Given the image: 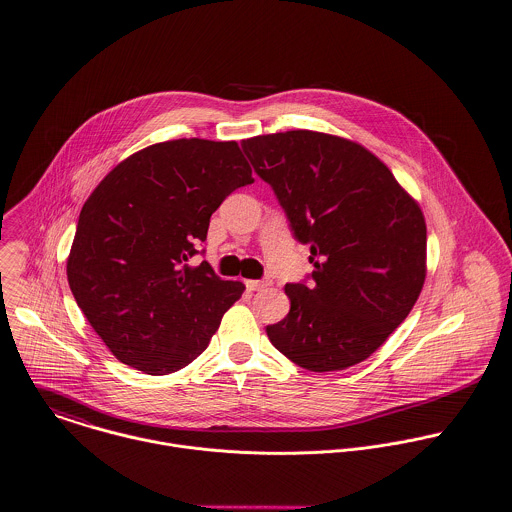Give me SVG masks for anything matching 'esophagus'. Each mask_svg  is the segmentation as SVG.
Segmentation results:
<instances>
[{"instance_id":"34e87169","label":"esophagus","mask_w":512,"mask_h":512,"mask_svg":"<svg viewBox=\"0 0 512 512\" xmlns=\"http://www.w3.org/2000/svg\"><path fill=\"white\" fill-rule=\"evenodd\" d=\"M269 285H271L269 281H253V279L245 281V287H247L249 291H261V289H265V287H269Z\"/></svg>"}]
</instances>
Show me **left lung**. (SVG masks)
<instances>
[{
    "instance_id": "obj_1",
    "label": "left lung",
    "mask_w": 512,
    "mask_h": 512,
    "mask_svg": "<svg viewBox=\"0 0 512 512\" xmlns=\"http://www.w3.org/2000/svg\"><path fill=\"white\" fill-rule=\"evenodd\" d=\"M271 184L295 237L310 245L312 283L285 285L289 314L273 346L310 372L364 362L406 320L427 273L419 204L390 168L348 138L289 130L241 142Z\"/></svg>"
}]
</instances>
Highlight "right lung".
I'll use <instances>...</instances> for the list:
<instances>
[{"mask_svg": "<svg viewBox=\"0 0 512 512\" xmlns=\"http://www.w3.org/2000/svg\"><path fill=\"white\" fill-rule=\"evenodd\" d=\"M247 184L251 166L237 142L180 138L134 152L89 196L67 279L116 360L164 376L207 348L245 285L188 259L211 213Z\"/></svg>", "mask_w": 512, "mask_h": 512, "instance_id": "obj_1", "label": "right lung"}]
</instances>
